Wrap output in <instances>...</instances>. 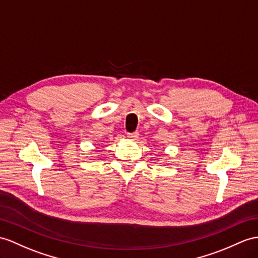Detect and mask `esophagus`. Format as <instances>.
Wrapping results in <instances>:
<instances>
[{
  "label": "esophagus",
  "mask_w": 258,
  "mask_h": 258,
  "mask_svg": "<svg viewBox=\"0 0 258 258\" xmlns=\"http://www.w3.org/2000/svg\"><path fill=\"white\" fill-rule=\"evenodd\" d=\"M128 138L130 140H137V138H139V133H133V134H128Z\"/></svg>",
  "instance_id": "obj_1"
}]
</instances>
